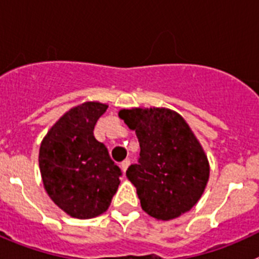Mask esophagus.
I'll list each match as a JSON object with an SVG mask.
<instances>
[{"mask_svg": "<svg viewBox=\"0 0 259 259\" xmlns=\"http://www.w3.org/2000/svg\"><path fill=\"white\" fill-rule=\"evenodd\" d=\"M130 163H131V162H130V159H124V161H123L122 163H120V168H122L123 172H125V171H127V168H128V166H130Z\"/></svg>", "mask_w": 259, "mask_h": 259, "instance_id": "34e87169", "label": "esophagus"}]
</instances>
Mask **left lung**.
<instances>
[{"label": "left lung", "mask_w": 259, "mask_h": 259, "mask_svg": "<svg viewBox=\"0 0 259 259\" xmlns=\"http://www.w3.org/2000/svg\"><path fill=\"white\" fill-rule=\"evenodd\" d=\"M119 118L136 132L139 162L128 167L141 207L158 219L170 221L189 211L209 180V161L182 115L164 107L123 109Z\"/></svg>", "instance_id": "8db88e82"}]
</instances>
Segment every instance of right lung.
<instances>
[{
    "instance_id": "add662e5",
    "label": "right lung",
    "mask_w": 259,
    "mask_h": 259,
    "mask_svg": "<svg viewBox=\"0 0 259 259\" xmlns=\"http://www.w3.org/2000/svg\"><path fill=\"white\" fill-rule=\"evenodd\" d=\"M107 105L84 102L59 118L41 143L38 166L45 191L72 218L104 214L122 171L93 130Z\"/></svg>"
}]
</instances>
